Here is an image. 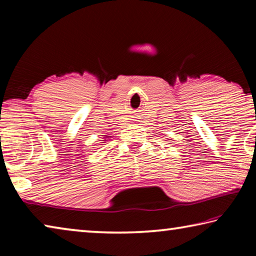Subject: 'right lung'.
<instances>
[{
	"label": "right lung",
	"mask_w": 256,
	"mask_h": 256,
	"mask_svg": "<svg viewBox=\"0 0 256 256\" xmlns=\"http://www.w3.org/2000/svg\"><path fill=\"white\" fill-rule=\"evenodd\" d=\"M107 138H110V136H107Z\"/></svg>",
	"instance_id": "add662e5"
}]
</instances>
